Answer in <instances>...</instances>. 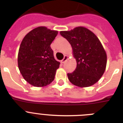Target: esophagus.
<instances>
[{"label": "esophagus", "instance_id": "1", "mask_svg": "<svg viewBox=\"0 0 123 123\" xmlns=\"http://www.w3.org/2000/svg\"><path fill=\"white\" fill-rule=\"evenodd\" d=\"M68 56H67V55H65V56H64L63 59L62 60H61V62L62 63H65V62L68 60Z\"/></svg>", "mask_w": 123, "mask_h": 123}]
</instances>
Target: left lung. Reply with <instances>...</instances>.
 I'll return each mask as SVG.
<instances>
[{"label": "left lung", "mask_w": 123, "mask_h": 123, "mask_svg": "<svg viewBox=\"0 0 123 123\" xmlns=\"http://www.w3.org/2000/svg\"><path fill=\"white\" fill-rule=\"evenodd\" d=\"M60 33L71 44L76 60L75 70L67 74L69 81L81 87L96 83L104 73L106 65V52L98 37L84 27Z\"/></svg>", "instance_id": "1"}]
</instances>
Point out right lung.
<instances>
[{
    "label": "right lung",
    "mask_w": 123,
    "mask_h": 123,
    "mask_svg": "<svg viewBox=\"0 0 123 123\" xmlns=\"http://www.w3.org/2000/svg\"><path fill=\"white\" fill-rule=\"evenodd\" d=\"M57 34V31L38 27L27 34L21 42L18 68L24 79L34 86H45L54 80L60 62L54 58L50 44Z\"/></svg>",
    "instance_id": "add662e5"
}]
</instances>
